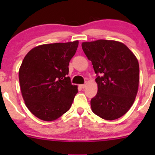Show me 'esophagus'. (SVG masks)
<instances>
[{
    "mask_svg": "<svg viewBox=\"0 0 155 155\" xmlns=\"http://www.w3.org/2000/svg\"><path fill=\"white\" fill-rule=\"evenodd\" d=\"M86 86H87L86 84H81V85H80V87H81L82 88V89H84V88L86 87Z\"/></svg>",
    "mask_w": 155,
    "mask_h": 155,
    "instance_id": "obj_1",
    "label": "esophagus"
}]
</instances>
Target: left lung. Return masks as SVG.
<instances>
[{
    "mask_svg": "<svg viewBox=\"0 0 155 155\" xmlns=\"http://www.w3.org/2000/svg\"><path fill=\"white\" fill-rule=\"evenodd\" d=\"M82 49L97 74V92L92 111L106 120L125 114L134 103L139 83V65L127 46L111 40L83 42Z\"/></svg>",
    "mask_w": 155,
    "mask_h": 155,
    "instance_id": "obj_1",
    "label": "left lung"
}]
</instances>
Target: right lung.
Segmentation results:
<instances>
[{"label": "right lung", "mask_w": 155, "mask_h": 155, "mask_svg": "<svg viewBox=\"0 0 155 155\" xmlns=\"http://www.w3.org/2000/svg\"><path fill=\"white\" fill-rule=\"evenodd\" d=\"M79 41L43 44L32 49L23 60L19 80L26 106L44 121L61 117L78 92L68 75L69 62Z\"/></svg>", "instance_id": "add662e5"}]
</instances>
